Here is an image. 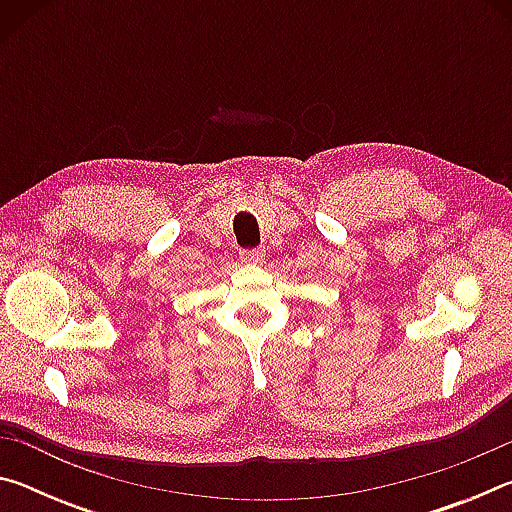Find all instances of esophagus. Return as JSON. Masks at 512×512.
Returning a JSON list of instances; mask_svg holds the SVG:
<instances>
[{
  "instance_id": "esophagus-1",
  "label": "esophagus",
  "mask_w": 512,
  "mask_h": 512,
  "mask_svg": "<svg viewBox=\"0 0 512 512\" xmlns=\"http://www.w3.org/2000/svg\"><path fill=\"white\" fill-rule=\"evenodd\" d=\"M264 248H253V250H241L239 253V257L244 259V262H250V264H257V262H262L264 259Z\"/></svg>"
}]
</instances>
